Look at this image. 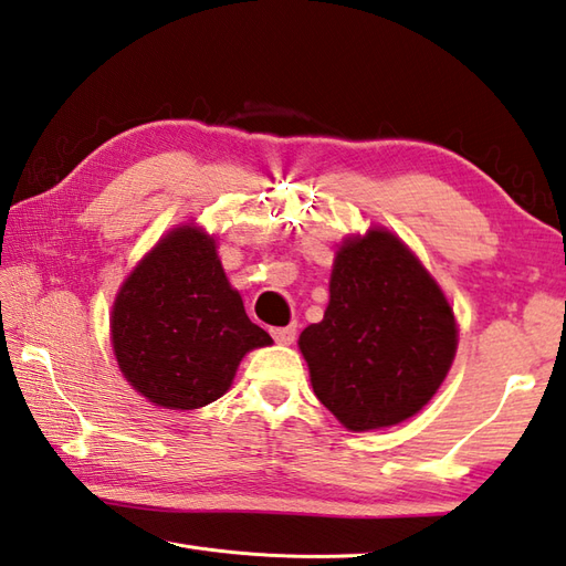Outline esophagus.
Here are the masks:
<instances>
[{
	"mask_svg": "<svg viewBox=\"0 0 566 566\" xmlns=\"http://www.w3.org/2000/svg\"><path fill=\"white\" fill-rule=\"evenodd\" d=\"M271 337L279 342V344H293L295 337H297V329H295V325H291V327H273L271 329Z\"/></svg>",
	"mask_w": 566,
	"mask_h": 566,
	"instance_id": "esophagus-1",
	"label": "esophagus"
}]
</instances>
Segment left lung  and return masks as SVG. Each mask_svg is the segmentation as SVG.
<instances>
[{
	"label": "left lung",
	"instance_id": "8db88e82",
	"mask_svg": "<svg viewBox=\"0 0 566 566\" xmlns=\"http://www.w3.org/2000/svg\"><path fill=\"white\" fill-rule=\"evenodd\" d=\"M297 344L322 406L364 432L428 406L452 366L457 322L408 247L371 229L337 251L325 317Z\"/></svg>",
	"mask_w": 566,
	"mask_h": 566
}]
</instances>
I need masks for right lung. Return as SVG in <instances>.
<instances>
[{
    "label": "right lung",
    "mask_w": 566,
    "mask_h": 566,
    "mask_svg": "<svg viewBox=\"0 0 566 566\" xmlns=\"http://www.w3.org/2000/svg\"><path fill=\"white\" fill-rule=\"evenodd\" d=\"M271 342L247 317L214 239L198 227L160 239L114 300L112 344L122 374L160 408L210 406L227 394L241 356Z\"/></svg>",
    "instance_id": "obj_1"
}]
</instances>
